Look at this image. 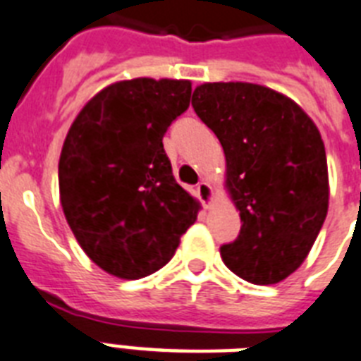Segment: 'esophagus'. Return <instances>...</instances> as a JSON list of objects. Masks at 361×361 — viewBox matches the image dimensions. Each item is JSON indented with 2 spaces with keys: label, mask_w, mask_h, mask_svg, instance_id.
<instances>
[{
  "label": "esophagus",
  "mask_w": 361,
  "mask_h": 361,
  "mask_svg": "<svg viewBox=\"0 0 361 361\" xmlns=\"http://www.w3.org/2000/svg\"><path fill=\"white\" fill-rule=\"evenodd\" d=\"M196 192H198V198H200L202 204L206 207H209L211 200H213V189H211L209 183H207V181H200V183L196 185Z\"/></svg>",
  "instance_id": "esophagus-1"
}]
</instances>
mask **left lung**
<instances>
[{
	"label": "left lung",
	"instance_id": "1",
	"mask_svg": "<svg viewBox=\"0 0 361 361\" xmlns=\"http://www.w3.org/2000/svg\"><path fill=\"white\" fill-rule=\"evenodd\" d=\"M198 118L226 155V187L241 231L222 262L256 286L302 265L328 213V166L317 126L293 99L254 83H204L192 92Z\"/></svg>",
	"mask_w": 361,
	"mask_h": 361
}]
</instances>
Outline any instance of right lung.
<instances>
[{"label":"right lung","instance_id":"1","mask_svg":"<svg viewBox=\"0 0 361 361\" xmlns=\"http://www.w3.org/2000/svg\"><path fill=\"white\" fill-rule=\"evenodd\" d=\"M190 81L137 78L99 90L75 116L59 159L61 206L85 254L137 280L174 256L200 204L163 148L190 102Z\"/></svg>","mask_w":361,"mask_h":361}]
</instances>
